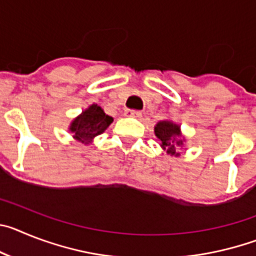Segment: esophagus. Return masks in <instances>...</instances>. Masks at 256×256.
<instances>
[{"mask_svg": "<svg viewBox=\"0 0 256 256\" xmlns=\"http://www.w3.org/2000/svg\"><path fill=\"white\" fill-rule=\"evenodd\" d=\"M124 115H126V116L137 118V119H138V118H141L142 112H137V110H126V112H124Z\"/></svg>", "mask_w": 256, "mask_h": 256, "instance_id": "obj_1", "label": "esophagus"}]
</instances>
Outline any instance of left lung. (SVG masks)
<instances>
[{
  "label": "left lung",
  "mask_w": 256,
  "mask_h": 256,
  "mask_svg": "<svg viewBox=\"0 0 256 256\" xmlns=\"http://www.w3.org/2000/svg\"><path fill=\"white\" fill-rule=\"evenodd\" d=\"M154 132L160 141V148L166 151L168 155L176 156V158L180 155V151L186 144V138L180 132V124L174 123L173 120H168V119L160 120L156 123Z\"/></svg>",
  "instance_id": "1"
}]
</instances>
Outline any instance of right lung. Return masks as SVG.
Wrapping results in <instances>:
<instances>
[{"mask_svg": "<svg viewBox=\"0 0 256 256\" xmlns=\"http://www.w3.org/2000/svg\"><path fill=\"white\" fill-rule=\"evenodd\" d=\"M112 120L114 119L110 115L105 114L101 106L92 104L72 120L69 132L73 134V138L76 142L90 144L94 142V137L108 130Z\"/></svg>", "mask_w": 256, "mask_h": 256, "instance_id": "add662e5", "label": "right lung"}]
</instances>
